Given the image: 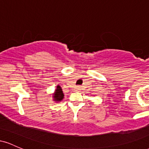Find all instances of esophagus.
Segmentation results:
<instances>
[{
  "instance_id": "1",
  "label": "esophagus",
  "mask_w": 149,
  "mask_h": 149,
  "mask_svg": "<svg viewBox=\"0 0 149 149\" xmlns=\"http://www.w3.org/2000/svg\"><path fill=\"white\" fill-rule=\"evenodd\" d=\"M80 87H76V88L74 89L75 91H76V92H77V91H80Z\"/></svg>"
}]
</instances>
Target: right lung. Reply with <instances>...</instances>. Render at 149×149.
Returning <instances> with one entry per match:
<instances>
[{
	"label": "right lung",
	"mask_w": 149,
	"mask_h": 149,
	"mask_svg": "<svg viewBox=\"0 0 149 149\" xmlns=\"http://www.w3.org/2000/svg\"><path fill=\"white\" fill-rule=\"evenodd\" d=\"M64 97V95L63 93L62 89L60 87V85H57L56 87V89L54 90V93L52 94V99L53 101L55 102H60L62 101Z\"/></svg>",
	"instance_id": "obj_1"
}]
</instances>
